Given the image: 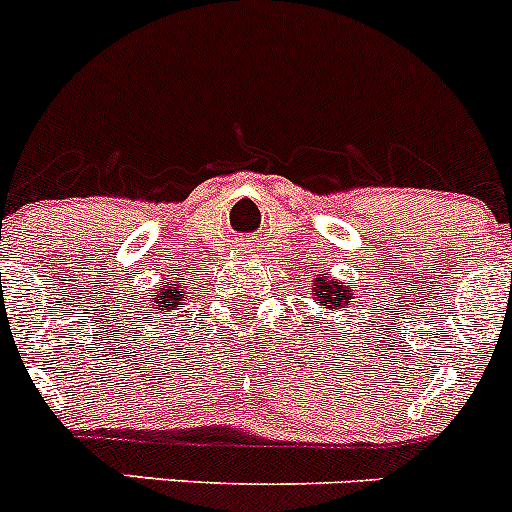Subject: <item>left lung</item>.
I'll return each mask as SVG.
<instances>
[{
    "label": "left lung",
    "instance_id": "8db88e82",
    "mask_svg": "<svg viewBox=\"0 0 512 512\" xmlns=\"http://www.w3.org/2000/svg\"><path fill=\"white\" fill-rule=\"evenodd\" d=\"M312 300L320 302L325 310H341L348 302H354V289L341 279H325L318 274L312 282Z\"/></svg>",
    "mask_w": 512,
    "mask_h": 512
}]
</instances>
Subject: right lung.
<instances>
[{"label": "right lung", "mask_w": 512, "mask_h": 512, "mask_svg": "<svg viewBox=\"0 0 512 512\" xmlns=\"http://www.w3.org/2000/svg\"><path fill=\"white\" fill-rule=\"evenodd\" d=\"M179 287H182V284H179V282H171V284L166 282V287L161 289V295H151L153 300H156L158 310H169V307L179 305V297H182V295H179ZM169 301H174L175 305L169 306Z\"/></svg>", "instance_id": "right-lung-1"}]
</instances>
